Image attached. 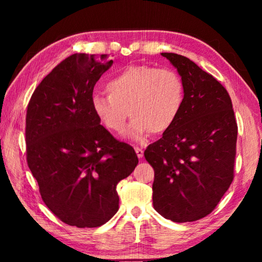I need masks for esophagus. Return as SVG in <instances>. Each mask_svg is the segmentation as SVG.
Returning a JSON list of instances; mask_svg holds the SVG:
<instances>
[{
    "mask_svg": "<svg viewBox=\"0 0 262 262\" xmlns=\"http://www.w3.org/2000/svg\"><path fill=\"white\" fill-rule=\"evenodd\" d=\"M135 151H136V155H137V157H139V158H142V157H143V155H144V151H143V150H142L141 148H139V147H136V148H135Z\"/></svg>",
    "mask_w": 262,
    "mask_h": 262,
    "instance_id": "1",
    "label": "esophagus"
}]
</instances>
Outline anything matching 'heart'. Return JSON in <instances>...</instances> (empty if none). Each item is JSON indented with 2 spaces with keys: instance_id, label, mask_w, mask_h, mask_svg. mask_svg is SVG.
I'll use <instances>...</instances> for the list:
<instances>
[{
  "instance_id": "heart-1",
  "label": "heart",
  "mask_w": 262,
  "mask_h": 262,
  "mask_svg": "<svg viewBox=\"0 0 262 262\" xmlns=\"http://www.w3.org/2000/svg\"><path fill=\"white\" fill-rule=\"evenodd\" d=\"M108 96L95 94L91 107L99 122L121 133L130 115L127 135L141 141L150 132L161 135L174 125L185 100V84L173 69L128 66L106 84Z\"/></svg>"
}]
</instances>
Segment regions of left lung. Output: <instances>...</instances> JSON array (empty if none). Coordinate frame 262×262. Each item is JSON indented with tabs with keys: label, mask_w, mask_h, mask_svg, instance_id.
Masks as SVG:
<instances>
[{
	"label": "left lung",
	"mask_w": 262,
	"mask_h": 262,
	"mask_svg": "<svg viewBox=\"0 0 262 262\" xmlns=\"http://www.w3.org/2000/svg\"><path fill=\"white\" fill-rule=\"evenodd\" d=\"M185 84L179 118L145 149L152 166L154 208L177 223L215 209L234 177L238 127L227 89L183 55L162 53Z\"/></svg>",
	"instance_id": "1"
}]
</instances>
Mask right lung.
I'll list each match as a JSON object with an SVG mask.
<instances>
[{
    "instance_id": "obj_1",
    "label": "right lung",
    "mask_w": 262,
    "mask_h": 262,
    "mask_svg": "<svg viewBox=\"0 0 262 262\" xmlns=\"http://www.w3.org/2000/svg\"><path fill=\"white\" fill-rule=\"evenodd\" d=\"M112 63L106 54L68 56L37 86L26 111L28 165L48 209L72 227L97 228L112 219L117 185L139 163L91 107L96 83Z\"/></svg>"
}]
</instances>
